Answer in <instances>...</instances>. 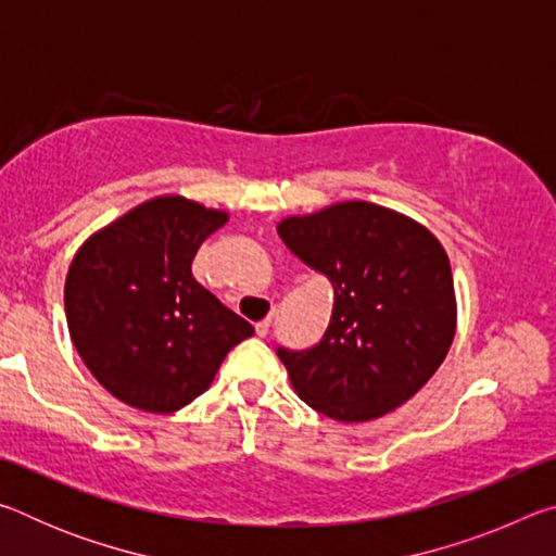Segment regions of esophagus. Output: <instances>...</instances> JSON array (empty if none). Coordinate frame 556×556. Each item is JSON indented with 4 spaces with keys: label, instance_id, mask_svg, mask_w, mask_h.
I'll use <instances>...</instances> for the list:
<instances>
[{
    "label": "esophagus",
    "instance_id": "obj_1",
    "mask_svg": "<svg viewBox=\"0 0 556 556\" xmlns=\"http://www.w3.org/2000/svg\"><path fill=\"white\" fill-rule=\"evenodd\" d=\"M269 326H271V318H265V321L255 324V331H257V336H260V338H265V336L269 333Z\"/></svg>",
    "mask_w": 556,
    "mask_h": 556
}]
</instances>
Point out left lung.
Listing matches in <instances>:
<instances>
[{
	"label": "left lung",
	"instance_id": "1",
	"mask_svg": "<svg viewBox=\"0 0 556 556\" xmlns=\"http://www.w3.org/2000/svg\"><path fill=\"white\" fill-rule=\"evenodd\" d=\"M277 232L336 291L321 343L279 348L299 397L331 419L370 421L425 388L456 333L454 275L437 235L368 201L289 215Z\"/></svg>",
	"mask_w": 556,
	"mask_h": 556
}]
</instances>
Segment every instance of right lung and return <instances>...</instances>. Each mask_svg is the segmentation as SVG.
Instances as JSON below:
<instances>
[{
  "mask_svg": "<svg viewBox=\"0 0 556 556\" xmlns=\"http://www.w3.org/2000/svg\"><path fill=\"white\" fill-rule=\"evenodd\" d=\"M228 211L156 195L80 244L65 275L75 351L112 397L172 414L211 388L235 345L255 333L191 275Z\"/></svg>",
  "mask_w": 556,
  "mask_h": 556,
  "instance_id": "1",
  "label": "right lung"
}]
</instances>
